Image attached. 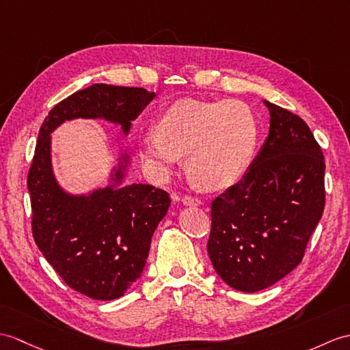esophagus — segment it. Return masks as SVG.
<instances>
[{
    "mask_svg": "<svg viewBox=\"0 0 350 350\" xmlns=\"http://www.w3.org/2000/svg\"><path fill=\"white\" fill-rule=\"evenodd\" d=\"M182 202L185 206H189V207H197L201 204V201L198 198H193V197H183L182 198Z\"/></svg>",
    "mask_w": 350,
    "mask_h": 350,
    "instance_id": "34e87169",
    "label": "esophagus"
}]
</instances>
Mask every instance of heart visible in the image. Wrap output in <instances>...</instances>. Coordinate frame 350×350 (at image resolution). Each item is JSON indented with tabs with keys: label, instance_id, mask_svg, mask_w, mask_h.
<instances>
[{
	"label": "heart",
	"instance_id": "heart-1",
	"mask_svg": "<svg viewBox=\"0 0 350 350\" xmlns=\"http://www.w3.org/2000/svg\"><path fill=\"white\" fill-rule=\"evenodd\" d=\"M157 128L140 135V157L162 180L188 155V172L206 189L237 183L250 164L258 140L254 111L241 101L185 98L161 113Z\"/></svg>",
	"mask_w": 350,
	"mask_h": 350
}]
</instances>
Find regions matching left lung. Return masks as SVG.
Listing matches in <instances>:
<instances>
[{
    "mask_svg": "<svg viewBox=\"0 0 350 350\" xmlns=\"http://www.w3.org/2000/svg\"><path fill=\"white\" fill-rule=\"evenodd\" d=\"M270 129L239 183L212 202L207 252L226 285L258 292L301 262L325 206V161L306 122L264 100Z\"/></svg>",
    "mask_w": 350,
    "mask_h": 350,
    "instance_id": "left-lung-1",
    "label": "left lung"
}]
</instances>
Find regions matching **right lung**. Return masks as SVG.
<instances>
[{
    "mask_svg": "<svg viewBox=\"0 0 350 350\" xmlns=\"http://www.w3.org/2000/svg\"><path fill=\"white\" fill-rule=\"evenodd\" d=\"M155 96L143 88L95 83L56 104L40 128L28 174L32 235L62 280L89 298L116 299L140 278L172 200L152 185H125L131 158L122 150L103 188L65 191L53 172L52 133L67 120L103 119L128 137Z\"/></svg>",
    "mask_w": 350,
    "mask_h": 350,
    "instance_id": "obj_1",
    "label": "right lung"
}]
</instances>
